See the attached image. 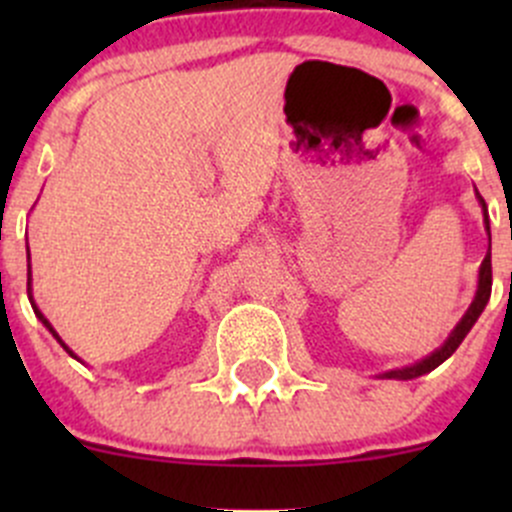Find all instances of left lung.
Masks as SVG:
<instances>
[{"instance_id":"8db88e82","label":"left lung","mask_w":512,"mask_h":512,"mask_svg":"<svg viewBox=\"0 0 512 512\" xmlns=\"http://www.w3.org/2000/svg\"><path fill=\"white\" fill-rule=\"evenodd\" d=\"M480 205H483V218H485V230H488V240H490V225H488V210H485V200L480 198ZM512 235V230H510ZM490 287H493V265H490V247H488V255H485L483 265H480V272H478V292H476V299H473V304L468 307V312L463 314L461 322L456 324V329L451 332V337L446 339V344H443L441 349H436L431 356H426L423 361H418L414 366H406V369H396V371H386V379H416V376L421 374H428V371L436 369L438 364H443V361L448 359L453 352H456L458 347H461V342L466 339V334L471 332L473 324L478 322L480 312L485 309V304H488L490 299ZM510 287H512V272H510Z\"/></svg>"}]
</instances>
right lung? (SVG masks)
I'll list each match as a JSON object with an SVG mask.
<instances>
[{"mask_svg": "<svg viewBox=\"0 0 512 512\" xmlns=\"http://www.w3.org/2000/svg\"><path fill=\"white\" fill-rule=\"evenodd\" d=\"M29 302H32V267H29ZM32 307H34V314H36V317H39V319H41V322H44V327H46V329H49V332H51V334H54V337H56V339H59V334H56V332H54V327H51V324H49V322H46V319H44V314H41V312H39V309H36V304H34V302H32ZM59 344H61V347H64V349H66V352H69L71 356H74V352H71V349H69V347H66V344H64V342H61V339H59Z\"/></svg>", "mask_w": 512, "mask_h": 512, "instance_id": "right-lung-1", "label": "right lung"}]
</instances>
